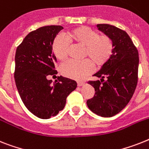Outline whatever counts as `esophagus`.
<instances>
[{"label":"esophagus","mask_w":149,"mask_h":149,"mask_svg":"<svg viewBox=\"0 0 149 149\" xmlns=\"http://www.w3.org/2000/svg\"><path fill=\"white\" fill-rule=\"evenodd\" d=\"M77 86L78 87H81V86L84 85V81H77Z\"/></svg>","instance_id":"34e87169"}]
</instances>
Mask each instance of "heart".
Segmentation results:
<instances>
[{"mask_svg": "<svg viewBox=\"0 0 149 149\" xmlns=\"http://www.w3.org/2000/svg\"><path fill=\"white\" fill-rule=\"evenodd\" d=\"M67 39L74 45L84 46L83 55L88 58L81 61H68L61 66V74L72 79H81L88 74L92 71L93 64L96 67L104 65L113 52V42L108 36L99 35L89 27L81 26L72 29L67 33ZM68 41L61 36H58L54 39L52 49L58 61H65L68 56L70 43Z\"/></svg>", "mask_w": 149, "mask_h": 149, "instance_id": "1", "label": "heart"}]
</instances>
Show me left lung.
Returning a JSON list of instances; mask_svg holds the SVG:
<instances>
[{
  "label": "left lung",
  "instance_id": "8db88e82",
  "mask_svg": "<svg viewBox=\"0 0 149 149\" xmlns=\"http://www.w3.org/2000/svg\"><path fill=\"white\" fill-rule=\"evenodd\" d=\"M98 29L113 42V52L107 62L94 76L100 81L88 84L94 87V97L87 100L88 108L102 117H111L125 108L138 82L139 52L124 30L110 25L97 24Z\"/></svg>",
  "mask_w": 149,
  "mask_h": 149
}]
</instances>
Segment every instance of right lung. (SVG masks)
Listing matches in <instances>:
<instances>
[{
    "mask_svg": "<svg viewBox=\"0 0 149 149\" xmlns=\"http://www.w3.org/2000/svg\"><path fill=\"white\" fill-rule=\"evenodd\" d=\"M62 29L61 26H46L30 32L16 51V86L26 107L40 119L56 116L77 88L75 81L62 76L54 83L48 79L58 73L52 45Z\"/></svg>",
    "mask_w": 149,
    "mask_h": 149,
    "instance_id": "1",
    "label": "right lung"
}]
</instances>
